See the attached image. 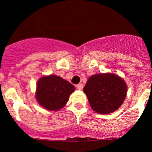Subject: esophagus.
Returning <instances> with one entry per match:
<instances>
[{"label":"esophagus","mask_w":152,"mask_h":152,"mask_svg":"<svg viewBox=\"0 0 152 152\" xmlns=\"http://www.w3.org/2000/svg\"><path fill=\"white\" fill-rule=\"evenodd\" d=\"M76 88L78 90H82L83 88V85L82 84V83H78V84L76 85Z\"/></svg>","instance_id":"obj_1"}]
</instances>
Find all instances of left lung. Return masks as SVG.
Listing matches in <instances>:
<instances>
[{"instance_id":"left-lung-1","label":"left lung","mask_w":152,"mask_h":152,"mask_svg":"<svg viewBox=\"0 0 152 152\" xmlns=\"http://www.w3.org/2000/svg\"><path fill=\"white\" fill-rule=\"evenodd\" d=\"M127 87L124 81L112 74H99L88 78L83 92L91 107L101 114L118 109L126 98Z\"/></svg>"}]
</instances>
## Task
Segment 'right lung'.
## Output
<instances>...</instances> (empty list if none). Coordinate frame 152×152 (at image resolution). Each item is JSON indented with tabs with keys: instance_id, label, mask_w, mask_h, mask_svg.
Listing matches in <instances>:
<instances>
[{
	"instance_id": "obj_1",
	"label": "right lung",
	"mask_w": 152,
	"mask_h": 152,
	"mask_svg": "<svg viewBox=\"0 0 152 152\" xmlns=\"http://www.w3.org/2000/svg\"><path fill=\"white\" fill-rule=\"evenodd\" d=\"M75 91L74 85L59 76H43L38 81L36 97L45 109L57 111L69 101V95Z\"/></svg>"
}]
</instances>
